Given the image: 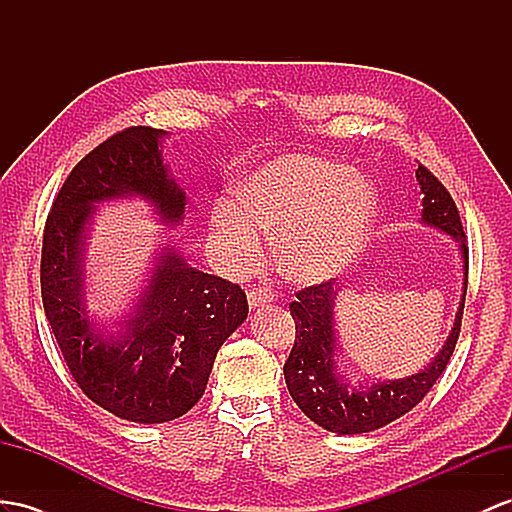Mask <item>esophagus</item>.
<instances>
[{
    "mask_svg": "<svg viewBox=\"0 0 512 512\" xmlns=\"http://www.w3.org/2000/svg\"><path fill=\"white\" fill-rule=\"evenodd\" d=\"M248 307L251 309H257V307H264L268 303H272V296L268 292H261V290H253L248 292Z\"/></svg>",
    "mask_w": 512,
    "mask_h": 512,
    "instance_id": "obj_1",
    "label": "esophagus"
}]
</instances>
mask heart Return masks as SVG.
<instances>
[{
  "mask_svg": "<svg viewBox=\"0 0 512 512\" xmlns=\"http://www.w3.org/2000/svg\"><path fill=\"white\" fill-rule=\"evenodd\" d=\"M378 190L350 166L290 153L253 170L233 196L209 209V244L229 274L261 257V229L274 231L272 253L283 277L318 285L342 274L368 242Z\"/></svg>",
  "mask_w": 512,
  "mask_h": 512,
  "instance_id": "b5f03b06",
  "label": "heart"
}]
</instances>
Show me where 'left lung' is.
Here are the masks:
<instances>
[{"instance_id": "left-lung-1", "label": "left lung", "mask_w": 512, "mask_h": 512, "mask_svg": "<svg viewBox=\"0 0 512 512\" xmlns=\"http://www.w3.org/2000/svg\"><path fill=\"white\" fill-rule=\"evenodd\" d=\"M415 177L422 188V222L435 227L458 244L463 259L461 300L454 316L452 331L445 344L424 370L391 381H374L372 385H355L337 365V333H335V300L337 287L333 279L311 285L296 294L290 305L296 322V339L290 359L283 365L285 383L290 396L311 422L337 435H361L391 424L393 419L409 413L424 400L430 387L448 365L458 333L467 292V246L461 216L443 183L419 164Z\"/></svg>"}]
</instances>
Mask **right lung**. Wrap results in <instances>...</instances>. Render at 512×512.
Returning <instances> with one entry per match:
<instances>
[{"label": "right lung", "mask_w": 512, "mask_h": 512, "mask_svg": "<svg viewBox=\"0 0 512 512\" xmlns=\"http://www.w3.org/2000/svg\"><path fill=\"white\" fill-rule=\"evenodd\" d=\"M164 129L119 131L77 164L60 188L43 233L41 294L75 383L112 415L164 424L205 393L218 348L248 316L240 285L196 270L164 244L119 329L108 331L86 305V244L97 207L142 199L177 227L186 192L164 164Z\"/></svg>", "instance_id": "1"}]
</instances>
